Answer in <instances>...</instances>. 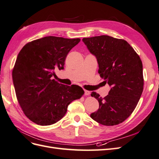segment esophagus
<instances>
[{"label": "esophagus", "mask_w": 159, "mask_h": 159, "mask_svg": "<svg viewBox=\"0 0 159 159\" xmlns=\"http://www.w3.org/2000/svg\"><path fill=\"white\" fill-rule=\"evenodd\" d=\"M90 94V91H89V90H84V94L85 95H89Z\"/></svg>", "instance_id": "1"}]
</instances>
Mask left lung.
<instances>
[{
  "label": "left lung",
  "instance_id": "8db88e82",
  "mask_svg": "<svg viewBox=\"0 0 159 159\" xmlns=\"http://www.w3.org/2000/svg\"><path fill=\"white\" fill-rule=\"evenodd\" d=\"M83 41L97 58L100 76L111 87L104 98L95 92L91 93L98 101L99 108L90 117L102 125H119L132 114L141 97L142 61L123 39L101 35L83 38Z\"/></svg>",
  "mask_w": 159,
  "mask_h": 159
}]
</instances>
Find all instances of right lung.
Here are the masks:
<instances>
[{
  "mask_svg": "<svg viewBox=\"0 0 159 159\" xmlns=\"http://www.w3.org/2000/svg\"><path fill=\"white\" fill-rule=\"evenodd\" d=\"M80 41L49 36L26 44L18 54L13 84L22 111L34 123H56L65 115L69 104L83 95L79 86L62 84L52 79L54 71L64 69L68 53Z\"/></svg>",
  "mask_w": 159,
  "mask_h": 159,
  "instance_id": "1",
  "label": "right lung"
}]
</instances>
